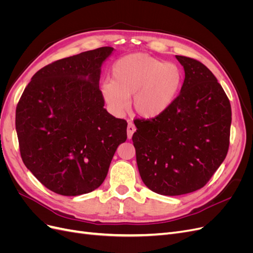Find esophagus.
I'll use <instances>...</instances> for the list:
<instances>
[{
	"mask_svg": "<svg viewBox=\"0 0 253 253\" xmlns=\"http://www.w3.org/2000/svg\"><path fill=\"white\" fill-rule=\"evenodd\" d=\"M135 131H136V127H135L134 124H132V122H128V124H127V128H126V133H127V138L128 139L132 138V136H133Z\"/></svg>",
	"mask_w": 253,
	"mask_h": 253,
	"instance_id": "obj_1",
	"label": "esophagus"
}]
</instances>
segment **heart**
I'll list each match as a JSON object with an SVG mask.
<instances>
[{"label": "heart", "mask_w": 253, "mask_h": 253, "mask_svg": "<svg viewBox=\"0 0 253 253\" xmlns=\"http://www.w3.org/2000/svg\"><path fill=\"white\" fill-rule=\"evenodd\" d=\"M179 67L147 53H131L120 58L112 67V80L100 85L110 110L124 113L132 97V109L142 118H155L170 108L181 86Z\"/></svg>", "instance_id": "b5f03b06"}]
</instances>
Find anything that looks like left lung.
<instances>
[{
	"label": "left lung",
	"instance_id": "8db88e82",
	"mask_svg": "<svg viewBox=\"0 0 253 253\" xmlns=\"http://www.w3.org/2000/svg\"><path fill=\"white\" fill-rule=\"evenodd\" d=\"M185 80L179 95L160 116L136 120L132 140L143 183L162 195L203 188L224 162L231 105L211 71L200 61L176 56Z\"/></svg>",
	"mask_w": 253,
	"mask_h": 253
}]
</instances>
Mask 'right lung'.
Masks as SVG:
<instances>
[{
  "instance_id": "1",
  "label": "right lung",
  "mask_w": 253,
  "mask_h": 253,
  "mask_svg": "<svg viewBox=\"0 0 253 253\" xmlns=\"http://www.w3.org/2000/svg\"><path fill=\"white\" fill-rule=\"evenodd\" d=\"M113 47L87 50L38 71L21 96L16 129L23 163L52 192L77 196L101 186L126 121L106 111L99 89Z\"/></svg>"
}]
</instances>
